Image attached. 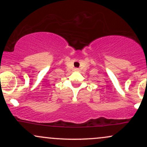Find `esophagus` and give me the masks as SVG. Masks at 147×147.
I'll return each mask as SVG.
<instances>
[{"instance_id": "1", "label": "esophagus", "mask_w": 147, "mask_h": 147, "mask_svg": "<svg viewBox=\"0 0 147 147\" xmlns=\"http://www.w3.org/2000/svg\"><path fill=\"white\" fill-rule=\"evenodd\" d=\"M74 70H75V71H78V70H79V68H75Z\"/></svg>"}]
</instances>
